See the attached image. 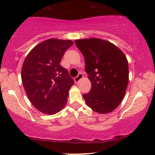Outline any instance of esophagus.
<instances>
[{
    "label": "esophagus",
    "instance_id": "obj_1",
    "mask_svg": "<svg viewBox=\"0 0 155 155\" xmlns=\"http://www.w3.org/2000/svg\"><path fill=\"white\" fill-rule=\"evenodd\" d=\"M83 78V74L81 73H79L78 74V76L77 77H76L75 78H74V81H75V83L76 84H77V83L81 79V78Z\"/></svg>",
    "mask_w": 155,
    "mask_h": 155
}]
</instances>
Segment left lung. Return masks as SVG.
<instances>
[{
  "label": "left lung",
  "instance_id": "8db88e82",
  "mask_svg": "<svg viewBox=\"0 0 155 155\" xmlns=\"http://www.w3.org/2000/svg\"><path fill=\"white\" fill-rule=\"evenodd\" d=\"M86 63L91 82L90 92L83 97L95 112L107 114L116 109L125 95L128 83V64L121 50L99 38L76 40Z\"/></svg>",
  "mask_w": 155,
  "mask_h": 155
}]
</instances>
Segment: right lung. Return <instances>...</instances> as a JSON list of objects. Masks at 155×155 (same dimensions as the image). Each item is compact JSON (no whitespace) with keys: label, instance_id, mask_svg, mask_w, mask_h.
Masks as SVG:
<instances>
[{"label":"right lung","instance_id":"right-lung-1","mask_svg":"<svg viewBox=\"0 0 155 155\" xmlns=\"http://www.w3.org/2000/svg\"><path fill=\"white\" fill-rule=\"evenodd\" d=\"M73 43L70 40L51 38L35 46L26 57L21 81L27 97L41 112L54 114L67 103L74 81L60 62Z\"/></svg>","mask_w":155,"mask_h":155}]
</instances>
